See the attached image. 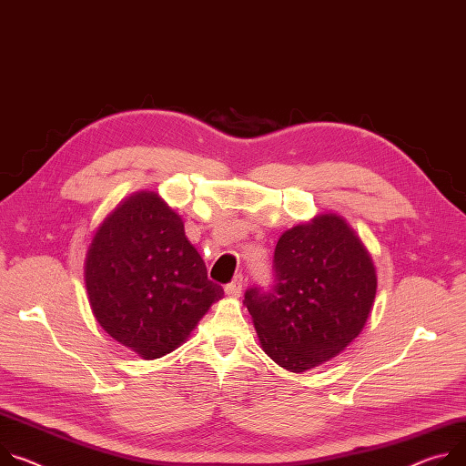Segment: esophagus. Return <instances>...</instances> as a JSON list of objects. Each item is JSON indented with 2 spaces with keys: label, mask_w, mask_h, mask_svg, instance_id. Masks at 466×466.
Masks as SVG:
<instances>
[{
  "label": "esophagus",
  "mask_w": 466,
  "mask_h": 466,
  "mask_svg": "<svg viewBox=\"0 0 466 466\" xmlns=\"http://www.w3.org/2000/svg\"><path fill=\"white\" fill-rule=\"evenodd\" d=\"M241 288H243V277H241V275H236L234 280L225 286V291L230 295V298H239V295H241Z\"/></svg>",
  "instance_id": "34e87169"
}]
</instances>
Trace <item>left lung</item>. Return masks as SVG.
I'll list each match as a JSON object with an SVG mask.
<instances>
[{
	"mask_svg": "<svg viewBox=\"0 0 466 466\" xmlns=\"http://www.w3.org/2000/svg\"><path fill=\"white\" fill-rule=\"evenodd\" d=\"M277 282L250 288L245 305L260 348L280 368L301 373L340 355L362 332L377 273L362 239L338 214L286 230L275 247Z\"/></svg>",
	"mask_w": 466,
	"mask_h": 466,
	"instance_id": "1",
	"label": "left lung"
}]
</instances>
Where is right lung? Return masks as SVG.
Returning <instances> with one entry per match:
<instances>
[{
    "instance_id": "add662e5",
    "label": "right lung",
    "mask_w": 466,
    "mask_h": 466,
    "mask_svg": "<svg viewBox=\"0 0 466 466\" xmlns=\"http://www.w3.org/2000/svg\"><path fill=\"white\" fill-rule=\"evenodd\" d=\"M83 279L100 327L147 360L180 348L223 298L182 218L156 191H136L100 223Z\"/></svg>"
}]
</instances>
